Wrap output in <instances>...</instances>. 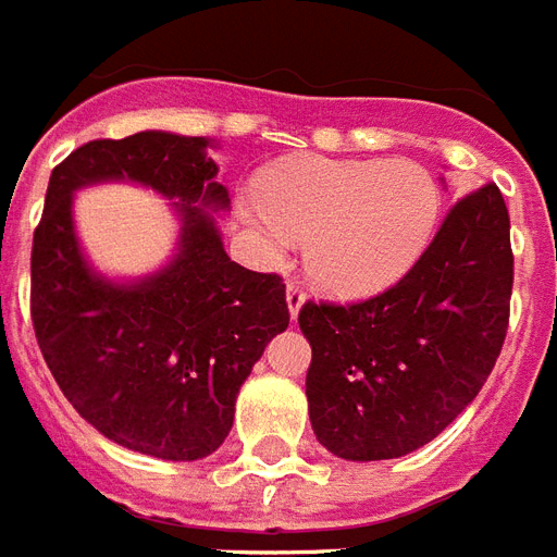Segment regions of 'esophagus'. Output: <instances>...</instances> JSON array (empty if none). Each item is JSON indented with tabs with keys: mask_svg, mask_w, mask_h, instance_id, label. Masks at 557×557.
I'll use <instances>...</instances> for the list:
<instances>
[{
	"mask_svg": "<svg viewBox=\"0 0 557 557\" xmlns=\"http://www.w3.org/2000/svg\"><path fill=\"white\" fill-rule=\"evenodd\" d=\"M301 305H305V290H301V284L296 282V278H290V282H287V307H290L293 319L299 315Z\"/></svg>",
	"mask_w": 557,
	"mask_h": 557,
	"instance_id": "1",
	"label": "esophagus"
}]
</instances>
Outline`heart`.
<instances>
[{"label":"heart","instance_id":"b5f03b06","mask_svg":"<svg viewBox=\"0 0 557 557\" xmlns=\"http://www.w3.org/2000/svg\"><path fill=\"white\" fill-rule=\"evenodd\" d=\"M437 212V181L405 158L287 160L244 203L270 250L307 242L310 278L345 299L397 282L425 250Z\"/></svg>","mask_w":557,"mask_h":557}]
</instances>
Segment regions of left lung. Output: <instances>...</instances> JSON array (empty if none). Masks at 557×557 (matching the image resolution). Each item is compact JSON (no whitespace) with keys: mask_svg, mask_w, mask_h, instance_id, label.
<instances>
[{"mask_svg":"<svg viewBox=\"0 0 557 557\" xmlns=\"http://www.w3.org/2000/svg\"><path fill=\"white\" fill-rule=\"evenodd\" d=\"M515 256L495 184L448 209L394 287L354 305L307 301V408L345 460H394L431 443L478 397L509 327Z\"/></svg>","mask_w":557,"mask_h":557,"instance_id":"left-lung-1","label":"left lung"}]
</instances>
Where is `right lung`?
I'll return each instance as SVG.
<instances>
[{"instance_id":"right-lung-1","label":"right lung","mask_w":557,"mask_h":557,"mask_svg":"<svg viewBox=\"0 0 557 557\" xmlns=\"http://www.w3.org/2000/svg\"><path fill=\"white\" fill-rule=\"evenodd\" d=\"M207 146L169 132L79 146L51 172L30 250V319L60 391L102 437L160 460L224 443L244 380L290 324L282 275L235 264L206 212L230 207ZM102 180L178 201V256L160 274L120 285L87 267L70 201Z\"/></svg>"}]
</instances>
